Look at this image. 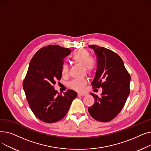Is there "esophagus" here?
Here are the masks:
<instances>
[{
    "label": "esophagus",
    "instance_id": "esophagus-1",
    "mask_svg": "<svg viewBox=\"0 0 151 151\" xmlns=\"http://www.w3.org/2000/svg\"><path fill=\"white\" fill-rule=\"evenodd\" d=\"M86 93H78V97H83V96H86Z\"/></svg>",
    "mask_w": 151,
    "mask_h": 151
}]
</instances>
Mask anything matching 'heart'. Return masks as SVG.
<instances>
[{
    "label": "heart",
    "instance_id": "b5f03b06",
    "mask_svg": "<svg viewBox=\"0 0 151 151\" xmlns=\"http://www.w3.org/2000/svg\"><path fill=\"white\" fill-rule=\"evenodd\" d=\"M72 60L78 63L83 65L86 71L91 73L96 68V62L91 56L90 52L85 49H78L74 51L71 55ZM61 73L62 75H67L68 73V66L66 63H63L61 67ZM88 83V80L84 78H76L71 80L68 83V86L71 89L80 91H81L84 86Z\"/></svg>",
    "mask_w": 151,
    "mask_h": 151
}]
</instances>
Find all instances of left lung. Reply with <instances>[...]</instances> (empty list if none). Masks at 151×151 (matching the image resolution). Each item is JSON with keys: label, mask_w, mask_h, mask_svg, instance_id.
<instances>
[{"label": "left lung", "mask_w": 151, "mask_h": 151, "mask_svg": "<svg viewBox=\"0 0 151 151\" xmlns=\"http://www.w3.org/2000/svg\"><path fill=\"white\" fill-rule=\"evenodd\" d=\"M97 56V71L92 83L93 88L103 89L101 97L91 93L95 99L88 108L98 121L109 122L121 112L130 93L131 77L121 57L113 51L97 45H89Z\"/></svg>", "instance_id": "1"}]
</instances>
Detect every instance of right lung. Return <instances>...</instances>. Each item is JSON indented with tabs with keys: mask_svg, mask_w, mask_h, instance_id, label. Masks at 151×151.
Segmentation results:
<instances>
[{
	"mask_svg": "<svg viewBox=\"0 0 151 151\" xmlns=\"http://www.w3.org/2000/svg\"><path fill=\"white\" fill-rule=\"evenodd\" d=\"M70 53L69 48L48 45L39 50L29 63L23 89L30 108L44 122L61 120L77 97L74 91L68 89L62 96L54 88L55 81L62 77L63 58Z\"/></svg>",
	"mask_w": 151,
	"mask_h": 151,
	"instance_id": "1",
	"label": "right lung"
}]
</instances>
